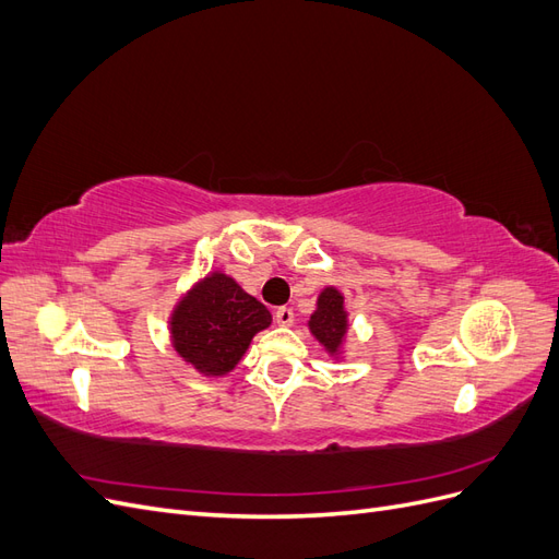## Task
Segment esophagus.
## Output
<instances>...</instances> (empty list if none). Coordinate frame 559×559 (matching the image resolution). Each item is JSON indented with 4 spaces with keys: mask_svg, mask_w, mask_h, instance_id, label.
<instances>
[{
    "mask_svg": "<svg viewBox=\"0 0 559 559\" xmlns=\"http://www.w3.org/2000/svg\"><path fill=\"white\" fill-rule=\"evenodd\" d=\"M275 321L280 326H292L294 324V310L292 308H277L275 310Z\"/></svg>",
    "mask_w": 559,
    "mask_h": 559,
    "instance_id": "esophagus-1",
    "label": "esophagus"
}]
</instances>
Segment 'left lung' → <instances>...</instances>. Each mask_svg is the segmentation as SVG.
Here are the masks:
<instances>
[{"mask_svg":"<svg viewBox=\"0 0 559 559\" xmlns=\"http://www.w3.org/2000/svg\"><path fill=\"white\" fill-rule=\"evenodd\" d=\"M308 326L331 357H341L349 324H347L345 298L335 289V286H326V289L319 294L317 310L312 312Z\"/></svg>","mask_w":559,"mask_h":559,"instance_id":"obj_1","label":"left lung"}]
</instances>
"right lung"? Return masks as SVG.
<instances>
[{
	"instance_id": "obj_1",
	"label": "right lung",
	"mask_w": 559,
	"mask_h": 559,
	"mask_svg": "<svg viewBox=\"0 0 559 559\" xmlns=\"http://www.w3.org/2000/svg\"><path fill=\"white\" fill-rule=\"evenodd\" d=\"M270 321L273 317L263 302L222 270H214L173 310V347L198 373L218 378L240 364L251 337L267 329Z\"/></svg>"
}]
</instances>
